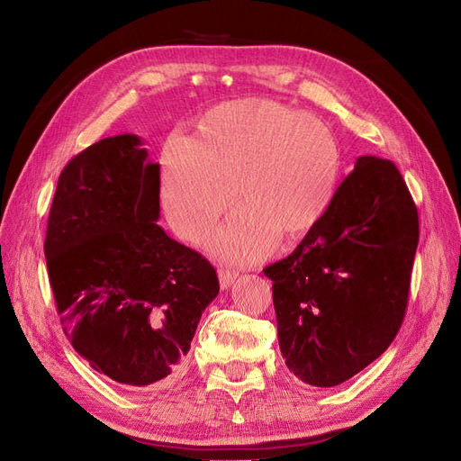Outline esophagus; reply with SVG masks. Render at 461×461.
<instances>
[{
	"label": "esophagus",
	"mask_w": 461,
	"mask_h": 461,
	"mask_svg": "<svg viewBox=\"0 0 461 461\" xmlns=\"http://www.w3.org/2000/svg\"><path fill=\"white\" fill-rule=\"evenodd\" d=\"M238 278V272L236 270H227V268H221L219 270V285L221 289H229Z\"/></svg>",
	"instance_id": "esophagus-1"
}]
</instances>
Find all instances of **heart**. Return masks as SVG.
Wrapping results in <instances>:
<instances>
[{"instance_id": "heart-1", "label": "heart", "mask_w": 461, "mask_h": 461, "mask_svg": "<svg viewBox=\"0 0 461 461\" xmlns=\"http://www.w3.org/2000/svg\"><path fill=\"white\" fill-rule=\"evenodd\" d=\"M340 143L318 117L248 98L213 107L196 140L172 136L162 149V204L174 230L200 242L236 198L210 246L232 263H255L278 242L314 227L333 202Z\"/></svg>"}]
</instances>
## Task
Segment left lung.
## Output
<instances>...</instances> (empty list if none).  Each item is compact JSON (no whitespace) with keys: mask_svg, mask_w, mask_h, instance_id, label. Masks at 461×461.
<instances>
[{"mask_svg":"<svg viewBox=\"0 0 461 461\" xmlns=\"http://www.w3.org/2000/svg\"><path fill=\"white\" fill-rule=\"evenodd\" d=\"M418 236L395 164L359 157L297 249L263 270L294 376L333 388L385 352L407 310Z\"/></svg>","mask_w":461,"mask_h":461,"instance_id":"8db88e82","label":"left lung"}]
</instances>
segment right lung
<instances>
[{"label": "right lung", "mask_w": 461, "mask_h": 461, "mask_svg": "<svg viewBox=\"0 0 461 461\" xmlns=\"http://www.w3.org/2000/svg\"><path fill=\"white\" fill-rule=\"evenodd\" d=\"M121 134L73 157L59 177L45 257L64 333L95 371L124 385L177 376L202 312L217 297L213 267L157 223L160 167Z\"/></svg>", "instance_id": "1"}]
</instances>
